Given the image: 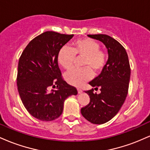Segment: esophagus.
Instances as JSON below:
<instances>
[{"label": "esophagus", "instance_id": "1", "mask_svg": "<svg viewBox=\"0 0 150 150\" xmlns=\"http://www.w3.org/2000/svg\"><path fill=\"white\" fill-rule=\"evenodd\" d=\"M77 92H78V94H81V93L82 92V89H80V88H77Z\"/></svg>", "mask_w": 150, "mask_h": 150}]
</instances>
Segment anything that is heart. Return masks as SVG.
Wrapping results in <instances>:
<instances>
[{"label":"heart","mask_w":150,"mask_h":150,"mask_svg":"<svg viewBox=\"0 0 150 150\" xmlns=\"http://www.w3.org/2000/svg\"><path fill=\"white\" fill-rule=\"evenodd\" d=\"M99 43L89 38H84L75 41L72 47L61 48L58 53V62L61 66L68 70L73 66L75 56H84L82 65L85 68L80 69H72L65 75V80L70 85L80 87L86 81L93 77L94 70L99 73L107 62V54L103 50L99 49Z\"/></svg>","instance_id":"heart-1"}]
</instances>
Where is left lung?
<instances>
[{"label": "left lung", "mask_w": 150, "mask_h": 150, "mask_svg": "<svg viewBox=\"0 0 150 150\" xmlns=\"http://www.w3.org/2000/svg\"><path fill=\"white\" fill-rule=\"evenodd\" d=\"M88 37L104 43L108 49V59L99 76L89 82L94 89L85 91L90 101L81 108L85 119L94 124H103L113 118L123 104L128 92L130 67L125 48L106 34H88Z\"/></svg>", "instance_id": "obj_1"}]
</instances>
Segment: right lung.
I'll return each instance as SVG.
<instances>
[{"instance_id": "add662e5", "label": "right lung", "mask_w": 150, "mask_h": 150, "mask_svg": "<svg viewBox=\"0 0 150 150\" xmlns=\"http://www.w3.org/2000/svg\"><path fill=\"white\" fill-rule=\"evenodd\" d=\"M73 36L44 32L27 44L19 59L17 85L20 99L27 111L42 121L58 118L65 99L77 94V89L63 80L58 63V51Z\"/></svg>"}]
</instances>
